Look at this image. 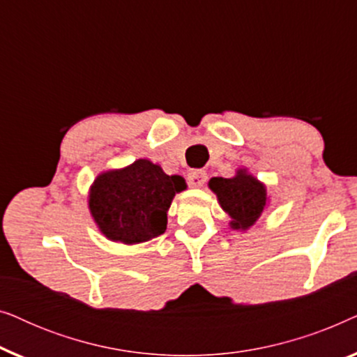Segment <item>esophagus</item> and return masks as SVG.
Instances as JSON below:
<instances>
[{
  "instance_id": "esophagus-1",
  "label": "esophagus",
  "mask_w": 357,
  "mask_h": 357,
  "mask_svg": "<svg viewBox=\"0 0 357 357\" xmlns=\"http://www.w3.org/2000/svg\"><path fill=\"white\" fill-rule=\"evenodd\" d=\"M206 178L208 177H206V172H204V170H192V172L187 175V182L190 187H193V188L203 187L204 182H206Z\"/></svg>"
}]
</instances>
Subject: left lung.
Instances as JSON below:
<instances>
[{
    "mask_svg": "<svg viewBox=\"0 0 357 357\" xmlns=\"http://www.w3.org/2000/svg\"><path fill=\"white\" fill-rule=\"evenodd\" d=\"M209 188L218 195L224 211L232 218L234 229H247L255 224L266 208V190L255 177L238 170L234 178L214 177Z\"/></svg>",
    "mask_w": 357,
    "mask_h": 357,
    "instance_id": "8db88e82",
    "label": "left lung"
}]
</instances>
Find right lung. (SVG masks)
<instances>
[{
    "label": "right lung",
    "instance_id": "1",
    "mask_svg": "<svg viewBox=\"0 0 357 357\" xmlns=\"http://www.w3.org/2000/svg\"><path fill=\"white\" fill-rule=\"evenodd\" d=\"M185 180L139 159L130 167L99 175L91 188L89 208L110 241L139 243L167 229V209Z\"/></svg>",
    "mask_w": 357,
    "mask_h": 357
}]
</instances>
